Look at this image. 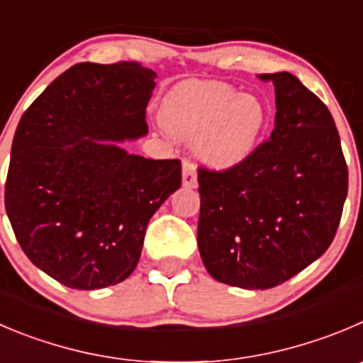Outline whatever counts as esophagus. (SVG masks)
Here are the masks:
<instances>
[{"instance_id":"34e87169","label":"esophagus","mask_w":363,"mask_h":363,"mask_svg":"<svg viewBox=\"0 0 363 363\" xmlns=\"http://www.w3.org/2000/svg\"><path fill=\"white\" fill-rule=\"evenodd\" d=\"M182 178H184V187L196 189L198 187V174H196V167L192 162L185 160L182 165Z\"/></svg>"}]
</instances>
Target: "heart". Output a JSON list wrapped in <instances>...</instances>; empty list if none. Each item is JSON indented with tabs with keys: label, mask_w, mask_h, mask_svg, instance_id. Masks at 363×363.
Returning <instances> with one entry per match:
<instances>
[{
	"label": "heart",
	"mask_w": 363,
	"mask_h": 363,
	"mask_svg": "<svg viewBox=\"0 0 363 363\" xmlns=\"http://www.w3.org/2000/svg\"><path fill=\"white\" fill-rule=\"evenodd\" d=\"M162 123L171 135L196 143V153L210 167L231 169L257 150L267 106L223 82L191 80L165 96Z\"/></svg>",
	"instance_id": "1"
}]
</instances>
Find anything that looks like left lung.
<instances>
[{"label":"left lung","mask_w":363,"mask_h":363,"mask_svg":"<svg viewBox=\"0 0 363 363\" xmlns=\"http://www.w3.org/2000/svg\"><path fill=\"white\" fill-rule=\"evenodd\" d=\"M274 85L271 139L223 172L199 169L198 247L213 279L264 291L330 247L347 196V165L330 110L291 72Z\"/></svg>","instance_id":"left-lung-1"}]
</instances>
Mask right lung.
Instances as JSON below:
<instances>
[{"instance_id":"1","label":"right lung","mask_w":363,"mask_h":363,"mask_svg":"<svg viewBox=\"0 0 363 363\" xmlns=\"http://www.w3.org/2000/svg\"><path fill=\"white\" fill-rule=\"evenodd\" d=\"M155 78L135 62L76 64L17 124L6 216L24 255L65 287L94 291L132 274L147 223L182 185L179 160L123 147L147 135Z\"/></svg>"}]
</instances>
